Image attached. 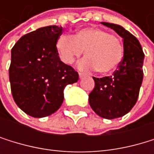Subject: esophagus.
Segmentation results:
<instances>
[{
  "label": "esophagus",
  "instance_id": "1",
  "mask_svg": "<svg viewBox=\"0 0 154 154\" xmlns=\"http://www.w3.org/2000/svg\"><path fill=\"white\" fill-rule=\"evenodd\" d=\"M79 78L80 79H82V78H84V76H86V75H90V74H88V73H83V72H80L79 74Z\"/></svg>",
  "mask_w": 154,
  "mask_h": 154
}]
</instances>
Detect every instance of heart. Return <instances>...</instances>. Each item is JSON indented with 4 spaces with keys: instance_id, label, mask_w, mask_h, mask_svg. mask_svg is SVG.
<instances>
[{
    "instance_id": "heart-1",
    "label": "heart",
    "mask_w": 154,
    "mask_h": 154,
    "mask_svg": "<svg viewBox=\"0 0 154 154\" xmlns=\"http://www.w3.org/2000/svg\"><path fill=\"white\" fill-rule=\"evenodd\" d=\"M60 58L71 64L85 51L86 57L81 60L82 69L95 68L100 74L115 71L123 58V46L120 39L106 30L97 27H86L74 37L63 35L57 41Z\"/></svg>"
}]
</instances>
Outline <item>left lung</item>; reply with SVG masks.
I'll list each match as a JSON object with an SVG mask.
<instances>
[{
    "instance_id": "obj_1",
    "label": "left lung",
    "mask_w": 154,
    "mask_h": 154,
    "mask_svg": "<svg viewBox=\"0 0 154 154\" xmlns=\"http://www.w3.org/2000/svg\"><path fill=\"white\" fill-rule=\"evenodd\" d=\"M102 24L123 38L124 56L113 75L93 78L95 87L88 95V103L99 116L115 119L127 115L137 103L143 79L144 54L138 38L123 26Z\"/></svg>"
}]
</instances>
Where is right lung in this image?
Listing matches in <instances>:
<instances>
[{
    "mask_svg": "<svg viewBox=\"0 0 154 154\" xmlns=\"http://www.w3.org/2000/svg\"><path fill=\"white\" fill-rule=\"evenodd\" d=\"M63 27L49 26L23 36L11 51L9 79L15 103L28 116H51L63 102L66 85L79 74L59 57L56 43Z\"/></svg>",
    "mask_w": 154,
    "mask_h": 154,
    "instance_id": "right-lung-1",
    "label": "right lung"
}]
</instances>
